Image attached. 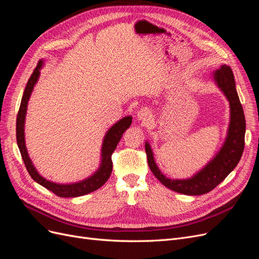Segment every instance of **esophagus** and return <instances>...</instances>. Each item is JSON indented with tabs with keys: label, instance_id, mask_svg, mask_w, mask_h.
Returning <instances> with one entry per match:
<instances>
[{
	"label": "esophagus",
	"instance_id": "obj_1",
	"mask_svg": "<svg viewBox=\"0 0 259 259\" xmlns=\"http://www.w3.org/2000/svg\"><path fill=\"white\" fill-rule=\"evenodd\" d=\"M151 113L148 109H140V110L137 112V119L142 122H148L150 120Z\"/></svg>",
	"mask_w": 259,
	"mask_h": 259
}]
</instances>
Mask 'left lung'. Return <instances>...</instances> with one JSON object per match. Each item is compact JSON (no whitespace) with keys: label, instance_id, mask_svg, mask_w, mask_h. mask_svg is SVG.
<instances>
[{"label":"left lung","instance_id":"8db88e82","mask_svg":"<svg viewBox=\"0 0 259 259\" xmlns=\"http://www.w3.org/2000/svg\"><path fill=\"white\" fill-rule=\"evenodd\" d=\"M217 88L229 101L230 121L223 146L207 164L193 176L170 179L162 174L154 161L150 144L145 143L147 160L153 175L168 189L187 195H201L213 190L236 168L244 150L245 117L236 90V82L229 66L222 65L211 74Z\"/></svg>","mask_w":259,"mask_h":259}]
</instances>
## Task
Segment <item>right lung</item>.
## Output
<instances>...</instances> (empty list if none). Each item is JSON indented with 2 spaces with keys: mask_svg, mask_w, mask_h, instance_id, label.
<instances>
[{
  "mask_svg": "<svg viewBox=\"0 0 259 259\" xmlns=\"http://www.w3.org/2000/svg\"><path fill=\"white\" fill-rule=\"evenodd\" d=\"M44 66V60H40L34 69L32 75L27 83V86L23 92V95L21 98L20 108L17 114V122H16V136H17V145L19 148V151L21 153L23 163L27 167L28 173L32 177L34 182L40 184L46 189L54 192L60 198H75V197H82L88 193L97 190L98 188L103 186L107 180L109 179L112 171V160L111 154L115 150V148L119 144L120 139L122 138L123 133L126 131L132 124V116L127 115L124 116L123 119L114 123L112 126L109 128L106 133V135L103 139V146H101V155H100V164L99 167L96 171L88 178L76 183L71 184H58L53 183L51 180H48L41 176L38 173L35 166L33 165L32 161H31L27 147H26V140H25V122H26V114H27V108H28V101L30 99L31 94L34 89V86L40 77V70Z\"/></svg>",
  "mask_w": 259,
  "mask_h": 259,
  "instance_id": "obj_1",
  "label": "right lung"
}]
</instances>
